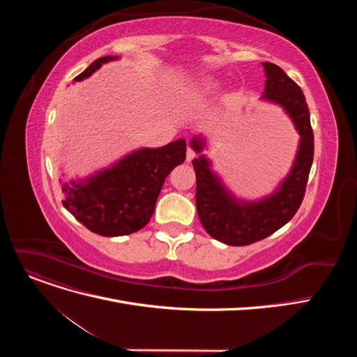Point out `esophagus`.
<instances>
[{
  "mask_svg": "<svg viewBox=\"0 0 357 357\" xmlns=\"http://www.w3.org/2000/svg\"><path fill=\"white\" fill-rule=\"evenodd\" d=\"M195 158H197V153L193 152V149H188V153H186V160H188V162H192V160L195 159Z\"/></svg>",
  "mask_w": 357,
  "mask_h": 357,
  "instance_id": "1",
  "label": "esophagus"
}]
</instances>
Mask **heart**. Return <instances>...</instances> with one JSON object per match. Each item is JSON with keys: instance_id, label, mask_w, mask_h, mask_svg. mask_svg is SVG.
Wrapping results in <instances>:
<instances>
[{"instance_id": "b5f03b06", "label": "heart", "mask_w": 357, "mask_h": 357, "mask_svg": "<svg viewBox=\"0 0 357 357\" xmlns=\"http://www.w3.org/2000/svg\"><path fill=\"white\" fill-rule=\"evenodd\" d=\"M205 86H207V89H211L213 88V83H208V84H205Z\"/></svg>"}]
</instances>
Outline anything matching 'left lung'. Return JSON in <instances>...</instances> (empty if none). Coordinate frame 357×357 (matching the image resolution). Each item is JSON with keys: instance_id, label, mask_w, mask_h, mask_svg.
I'll list each match as a JSON object with an SVG mask.
<instances>
[{"instance_id": "1", "label": "left lung", "mask_w": 357, "mask_h": 357, "mask_svg": "<svg viewBox=\"0 0 357 357\" xmlns=\"http://www.w3.org/2000/svg\"><path fill=\"white\" fill-rule=\"evenodd\" d=\"M266 74L264 100L277 102L289 113L301 135L296 160L280 189L259 202H241L231 197L210 171L207 159H193L197 174V210L204 229L228 245L261 241L286 225L301 207L314 156V135L305 96L299 86L275 63L264 62ZM192 147L201 152L202 142L193 138Z\"/></svg>"}]
</instances>
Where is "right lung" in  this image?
Segmentation results:
<instances>
[{
  "label": "right lung",
  "mask_w": 357,
  "mask_h": 357,
  "mask_svg": "<svg viewBox=\"0 0 357 357\" xmlns=\"http://www.w3.org/2000/svg\"><path fill=\"white\" fill-rule=\"evenodd\" d=\"M113 59L116 56L98 58L74 80L89 77L102 63ZM185 159V139L159 149L138 150L88 181L63 185L66 199L62 204L82 225L98 235L121 236L137 232L152 218L167 176Z\"/></svg>",
  "instance_id": "right-lung-1"
}]
</instances>
